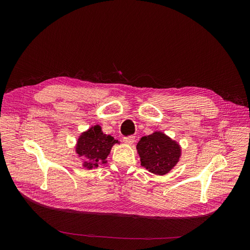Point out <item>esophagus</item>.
<instances>
[{"mask_svg": "<svg viewBox=\"0 0 250 250\" xmlns=\"http://www.w3.org/2000/svg\"><path fill=\"white\" fill-rule=\"evenodd\" d=\"M135 141V137L134 135H129V137H124L123 138V142L126 143L127 145H132Z\"/></svg>", "mask_w": 250, "mask_h": 250, "instance_id": "obj_1", "label": "esophagus"}]
</instances>
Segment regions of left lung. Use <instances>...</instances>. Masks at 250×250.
<instances>
[{"mask_svg":"<svg viewBox=\"0 0 250 250\" xmlns=\"http://www.w3.org/2000/svg\"><path fill=\"white\" fill-rule=\"evenodd\" d=\"M141 165L156 175H165L175 167L181 155L178 143L161 131L143 137L137 145Z\"/></svg>","mask_w":250,"mask_h":250,"instance_id":"left-lung-1","label":"left lung"}]
</instances>
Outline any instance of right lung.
Wrapping results in <instances>:
<instances>
[{"mask_svg":"<svg viewBox=\"0 0 250 250\" xmlns=\"http://www.w3.org/2000/svg\"><path fill=\"white\" fill-rule=\"evenodd\" d=\"M119 143L111 135L104 134L101 126L96 125L82 132L77 141L76 153L79 157H84L83 167L86 169L97 168L100 163H106L111 147Z\"/></svg>","mask_w":250,"mask_h":250,"instance_id":"add662e5","label":"right lung"}]
</instances>
